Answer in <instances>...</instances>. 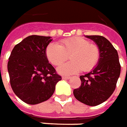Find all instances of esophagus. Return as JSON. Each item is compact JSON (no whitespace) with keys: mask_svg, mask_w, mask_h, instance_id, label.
I'll use <instances>...</instances> for the list:
<instances>
[{"mask_svg":"<svg viewBox=\"0 0 127 127\" xmlns=\"http://www.w3.org/2000/svg\"><path fill=\"white\" fill-rule=\"evenodd\" d=\"M70 78V76H62V79H69Z\"/></svg>","mask_w":127,"mask_h":127,"instance_id":"34e87169","label":"esophagus"}]
</instances>
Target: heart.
<instances>
[{"mask_svg": "<svg viewBox=\"0 0 127 127\" xmlns=\"http://www.w3.org/2000/svg\"><path fill=\"white\" fill-rule=\"evenodd\" d=\"M69 55L72 61L57 68L62 74L70 75L80 70H92L99 62L100 53L96 45L90 44L88 40L80 37L63 39L59 45L51 43L46 49L48 60L55 65L62 64L68 59Z\"/></svg>", "mask_w": 127, "mask_h": 127, "instance_id": "b5f03b06", "label": "heart"}]
</instances>
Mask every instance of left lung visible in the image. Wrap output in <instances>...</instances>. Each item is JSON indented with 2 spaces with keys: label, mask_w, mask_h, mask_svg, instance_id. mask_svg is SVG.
Segmentation results:
<instances>
[{
  "label": "left lung",
  "mask_w": 127,
  "mask_h": 127,
  "mask_svg": "<svg viewBox=\"0 0 127 127\" xmlns=\"http://www.w3.org/2000/svg\"><path fill=\"white\" fill-rule=\"evenodd\" d=\"M99 48L98 64L93 70L80 76L81 84L74 89V97L80 102L96 106L108 99L116 89L121 66L118 52L110 42L100 35H86Z\"/></svg>",
  "instance_id": "left-lung-1"
}]
</instances>
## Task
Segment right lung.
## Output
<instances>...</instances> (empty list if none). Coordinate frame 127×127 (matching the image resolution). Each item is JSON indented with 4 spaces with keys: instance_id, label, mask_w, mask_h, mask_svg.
I'll return each instance as SVG.
<instances>
[{
    "instance_id": "add662e5",
    "label": "right lung",
    "mask_w": 127,
    "mask_h": 127,
    "mask_svg": "<svg viewBox=\"0 0 127 127\" xmlns=\"http://www.w3.org/2000/svg\"><path fill=\"white\" fill-rule=\"evenodd\" d=\"M51 41V37L30 35L14 46L9 57L11 87L20 99L29 105L49 99L62 80L46 56Z\"/></svg>"
}]
</instances>
